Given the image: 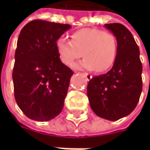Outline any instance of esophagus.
I'll return each mask as SVG.
<instances>
[{"label": "esophagus", "instance_id": "obj_1", "mask_svg": "<svg viewBox=\"0 0 150 150\" xmlns=\"http://www.w3.org/2000/svg\"><path fill=\"white\" fill-rule=\"evenodd\" d=\"M83 74H84V75H85V77L87 78V79H88V80H90L91 78H93V77H92V75H91V74H89V73H87V72H84Z\"/></svg>", "mask_w": 150, "mask_h": 150}]
</instances>
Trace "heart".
<instances>
[{"label":"heart","mask_w":150,"mask_h":150,"mask_svg":"<svg viewBox=\"0 0 150 150\" xmlns=\"http://www.w3.org/2000/svg\"><path fill=\"white\" fill-rule=\"evenodd\" d=\"M55 46L65 65L71 67L83 55L85 58L75 64L74 68L97 70L98 72H106L113 65L118 49L117 40L112 34L94 28L75 32L72 35V41L61 37L56 41Z\"/></svg>","instance_id":"obj_1"}]
</instances>
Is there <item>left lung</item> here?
<instances>
[{"instance_id": "left-lung-1", "label": "left lung", "mask_w": 150, "mask_h": 150, "mask_svg": "<svg viewBox=\"0 0 150 150\" xmlns=\"http://www.w3.org/2000/svg\"><path fill=\"white\" fill-rule=\"evenodd\" d=\"M114 35L118 49L110 71L93 77L87 93L93 111L100 118L116 121L135 108L142 92L139 48L132 33L122 24H105Z\"/></svg>"}]
</instances>
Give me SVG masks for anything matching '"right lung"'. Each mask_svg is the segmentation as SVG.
<instances>
[{
  "label": "right lung",
  "instance_id": "add662e5",
  "mask_svg": "<svg viewBox=\"0 0 150 150\" xmlns=\"http://www.w3.org/2000/svg\"><path fill=\"white\" fill-rule=\"evenodd\" d=\"M71 27L34 20L19 34L12 72L15 98L32 120L49 121L62 110L73 72L62 62L55 43Z\"/></svg>",
  "mask_w": 150,
  "mask_h": 150
}]
</instances>
